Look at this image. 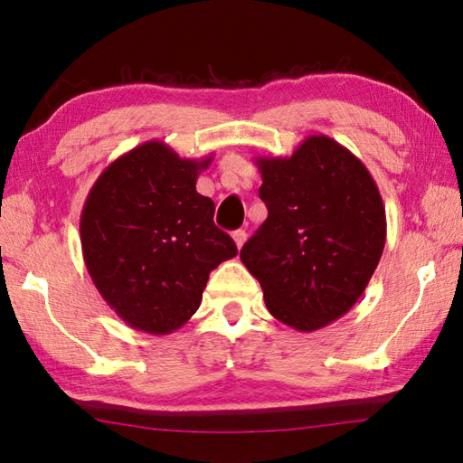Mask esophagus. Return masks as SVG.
<instances>
[{"mask_svg": "<svg viewBox=\"0 0 463 463\" xmlns=\"http://www.w3.org/2000/svg\"><path fill=\"white\" fill-rule=\"evenodd\" d=\"M232 239H234V244H237V249H242V244L247 242V231H234Z\"/></svg>", "mask_w": 463, "mask_h": 463, "instance_id": "obj_1", "label": "esophagus"}]
</instances>
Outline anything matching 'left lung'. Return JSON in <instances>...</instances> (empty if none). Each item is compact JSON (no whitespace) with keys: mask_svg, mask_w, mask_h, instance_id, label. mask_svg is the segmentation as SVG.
I'll list each match as a JSON object with an SVG mask.
<instances>
[{"mask_svg":"<svg viewBox=\"0 0 463 463\" xmlns=\"http://www.w3.org/2000/svg\"><path fill=\"white\" fill-rule=\"evenodd\" d=\"M267 221L241 260L274 318L314 332L362 297L386 244V209L356 155L310 135L290 156H257Z\"/></svg>","mask_w":463,"mask_h":463,"instance_id":"left-lung-1","label":"left lung"}]
</instances>
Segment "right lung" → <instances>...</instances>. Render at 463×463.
I'll return each mask as SVG.
<instances>
[{
	"label": "right lung",
	"mask_w": 463,
	"mask_h": 463,
	"mask_svg": "<svg viewBox=\"0 0 463 463\" xmlns=\"http://www.w3.org/2000/svg\"><path fill=\"white\" fill-rule=\"evenodd\" d=\"M213 155L184 159L163 141L117 156L87 194L80 232L87 272L127 326L153 336L179 330L201 307L213 269L237 244L196 193Z\"/></svg>",
	"instance_id": "add662e5"
}]
</instances>
